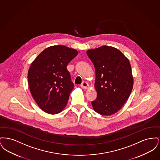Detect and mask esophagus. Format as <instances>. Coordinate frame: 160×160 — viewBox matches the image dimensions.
<instances>
[{
    "label": "esophagus",
    "mask_w": 160,
    "mask_h": 160,
    "mask_svg": "<svg viewBox=\"0 0 160 160\" xmlns=\"http://www.w3.org/2000/svg\"><path fill=\"white\" fill-rule=\"evenodd\" d=\"M80 86H81L83 89H88V88L89 85H88V84L87 82H82V83L81 84Z\"/></svg>",
    "instance_id": "esophagus-1"
}]
</instances>
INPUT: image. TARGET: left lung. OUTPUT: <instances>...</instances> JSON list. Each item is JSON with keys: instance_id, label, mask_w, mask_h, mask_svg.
Here are the masks:
<instances>
[{"instance_id": "left-lung-1", "label": "left lung", "mask_w": 160, "mask_h": 160, "mask_svg": "<svg viewBox=\"0 0 160 160\" xmlns=\"http://www.w3.org/2000/svg\"><path fill=\"white\" fill-rule=\"evenodd\" d=\"M86 53L95 70L97 97L92 101V107L101 115L113 114L122 108L132 89L129 61L118 49L110 46L89 50Z\"/></svg>"}]
</instances>
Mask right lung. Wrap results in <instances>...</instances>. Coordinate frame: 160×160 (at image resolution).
I'll use <instances>...</instances> for the list:
<instances>
[{"mask_svg": "<svg viewBox=\"0 0 160 160\" xmlns=\"http://www.w3.org/2000/svg\"><path fill=\"white\" fill-rule=\"evenodd\" d=\"M77 54L76 50L65 46H51L32 63L28 74L29 89L46 113L58 114L66 106L74 86L67 67Z\"/></svg>", "mask_w": 160, "mask_h": 160, "instance_id": "1", "label": "right lung"}]
</instances>
